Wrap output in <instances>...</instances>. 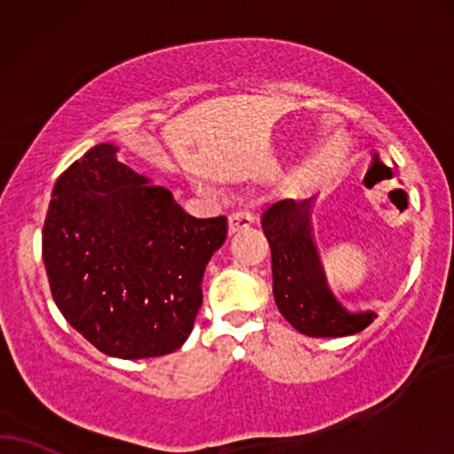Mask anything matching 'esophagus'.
<instances>
[{
  "instance_id": "esophagus-1",
  "label": "esophagus",
  "mask_w": 454,
  "mask_h": 454,
  "mask_svg": "<svg viewBox=\"0 0 454 454\" xmlns=\"http://www.w3.org/2000/svg\"><path fill=\"white\" fill-rule=\"evenodd\" d=\"M251 223H253V217L249 214H240V211H237V214L228 217V232L237 234L240 231H247Z\"/></svg>"
}]
</instances>
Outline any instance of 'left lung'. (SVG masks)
<instances>
[{
    "label": "left lung",
    "instance_id": "obj_1",
    "mask_svg": "<svg viewBox=\"0 0 454 454\" xmlns=\"http://www.w3.org/2000/svg\"><path fill=\"white\" fill-rule=\"evenodd\" d=\"M311 207L313 197L303 201L282 199L262 215L263 234L271 249V293L278 311L305 336L357 334L378 313L348 309L334 297L313 239Z\"/></svg>",
    "mask_w": 454,
    "mask_h": 454
}]
</instances>
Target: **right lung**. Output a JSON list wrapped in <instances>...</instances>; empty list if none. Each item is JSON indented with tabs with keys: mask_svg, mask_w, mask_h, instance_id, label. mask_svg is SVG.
I'll list each match as a JSON object with an SVG mask.
<instances>
[{
	"mask_svg": "<svg viewBox=\"0 0 454 454\" xmlns=\"http://www.w3.org/2000/svg\"><path fill=\"white\" fill-rule=\"evenodd\" d=\"M116 153L95 145L56 180L43 263L58 309L93 347L118 359L161 357L192 332L228 222L189 215Z\"/></svg>",
	"mask_w": 454,
	"mask_h": 454,
	"instance_id": "1",
	"label": "right lung"
}]
</instances>
